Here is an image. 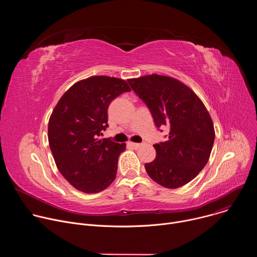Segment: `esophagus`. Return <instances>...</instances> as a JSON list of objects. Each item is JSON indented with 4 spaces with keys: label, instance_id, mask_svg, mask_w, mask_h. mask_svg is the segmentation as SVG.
Masks as SVG:
<instances>
[{
    "label": "esophagus",
    "instance_id": "1",
    "mask_svg": "<svg viewBox=\"0 0 257 257\" xmlns=\"http://www.w3.org/2000/svg\"><path fill=\"white\" fill-rule=\"evenodd\" d=\"M128 145L129 146H131L132 149H135V150H137V149H139L140 146L142 145V143H135V142H129L128 143Z\"/></svg>",
    "mask_w": 257,
    "mask_h": 257
}]
</instances>
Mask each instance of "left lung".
Returning a JSON list of instances; mask_svg holds the SVG:
<instances>
[{
	"mask_svg": "<svg viewBox=\"0 0 257 257\" xmlns=\"http://www.w3.org/2000/svg\"><path fill=\"white\" fill-rule=\"evenodd\" d=\"M128 83L148 105L157 128L169 129L167 141L154 144L157 157L145 164L146 172L166 188L187 184L206 165L214 141L206 107L189 87L172 77L153 74Z\"/></svg>",
	"mask_w": 257,
	"mask_h": 257,
	"instance_id": "1",
	"label": "left lung"
}]
</instances>
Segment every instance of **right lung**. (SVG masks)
<instances>
[{"instance_id": "right-lung-1", "label": "right lung", "mask_w": 257, "mask_h": 257, "mask_svg": "<svg viewBox=\"0 0 257 257\" xmlns=\"http://www.w3.org/2000/svg\"><path fill=\"white\" fill-rule=\"evenodd\" d=\"M125 80L92 76L73 84L61 97L49 121V143L57 168L76 189L97 193L113 183L126 143L98 139L107 125V108L130 91Z\"/></svg>"}]
</instances>
